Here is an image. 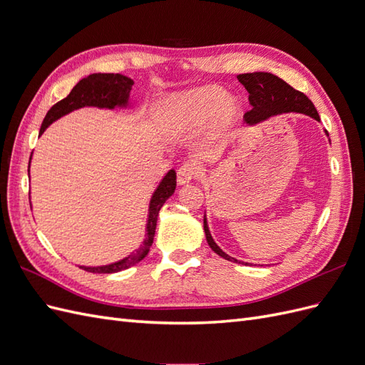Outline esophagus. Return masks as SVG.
<instances>
[{
	"mask_svg": "<svg viewBox=\"0 0 365 365\" xmlns=\"http://www.w3.org/2000/svg\"><path fill=\"white\" fill-rule=\"evenodd\" d=\"M200 168H197L196 163H192V161H187L184 163L181 168L178 169V173H176V176H178V184L182 185V184H189L192 180H195L197 175H200Z\"/></svg>",
	"mask_w": 365,
	"mask_h": 365,
	"instance_id": "obj_1",
	"label": "esophagus"
}]
</instances>
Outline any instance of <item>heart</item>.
<instances>
[{
  "instance_id": "b5f03b06",
  "label": "heart",
  "mask_w": 365,
  "mask_h": 365,
  "mask_svg": "<svg viewBox=\"0 0 365 365\" xmlns=\"http://www.w3.org/2000/svg\"><path fill=\"white\" fill-rule=\"evenodd\" d=\"M239 114V105L220 86L207 85L172 97L163 111V125L170 130H189L207 125L224 130Z\"/></svg>"
}]
</instances>
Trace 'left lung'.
<instances>
[{"label": "left lung", "mask_w": 365, "mask_h": 365, "mask_svg": "<svg viewBox=\"0 0 365 365\" xmlns=\"http://www.w3.org/2000/svg\"><path fill=\"white\" fill-rule=\"evenodd\" d=\"M237 81L245 86V90L250 94L248 101L252 105V108L244 115L248 125H256L259 121L269 118L271 115L289 113V111L303 113L319 121L317 109L314 103L309 101L307 96L303 94L302 91L294 90L289 83H286L277 76H274L271 73H262V71L245 73V74H239ZM204 231H205V239L208 242L210 248H212L217 256L235 263H244V262H239L235 257L228 256L227 252H224L215 244L212 235H210L205 217H204ZM245 264H250V263H245Z\"/></svg>", "instance_id": "left-lung-1"}]
</instances>
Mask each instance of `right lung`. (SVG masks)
I'll return each mask as SVG.
<instances>
[{
    "mask_svg": "<svg viewBox=\"0 0 365 365\" xmlns=\"http://www.w3.org/2000/svg\"><path fill=\"white\" fill-rule=\"evenodd\" d=\"M132 85H134V81L129 79V77L123 74H114V73L90 74L77 83L67 97L62 98L61 102H58L56 105H53L50 108V111L47 113L46 118L42 121L39 135L53 123L54 120H58L62 115L74 111V109H79L83 106H98V108H109V109H113L115 106H126ZM175 187H176V173L175 170H170L164 176L163 181L158 185V189L152 196L150 205H149L146 239L138 250L130 252L129 256L125 257L123 260L106 264V267H81V268L88 272H96V274H113V272L128 269L132 267V264H135L141 259H145L152 247L153 236H155L160 210L164 205V202L173 195Z\"/></svg>",
    "mask_w": 365,
    "mask_h": 365,
    "instance_id": "right-lung-1",
    "label": "right lung"
}]
</instances>
